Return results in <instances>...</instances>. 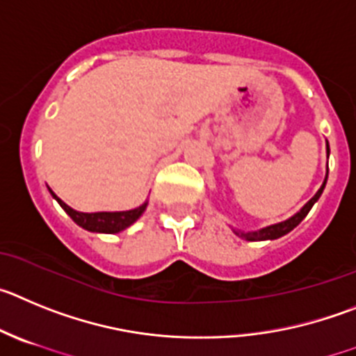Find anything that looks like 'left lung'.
Instances as JSON below:
<instances>
[{
    "mask_svg": "<svg viewBox=\"0 0 356 356\" xmlns=\"http://www.w3.org/2000/svg\"><path fill=\"white\" fill-rule=\"evenodd\" d=\"M330 152V150H328ZM325 184H326V179L325 182H323V186L319 188V191L316 195H314L312 198H310L309 202H307L305 206H303V209L300 211V213L294 214L293 218H289V220H286V222L282 223H277V225H271V227H266V229L262 230H257V232H248V234H243V232H236L238 236H241V238L248 239V241H264V239H277L280 238V236H284V234L291 232V230L294 229V227L298 225V223L302 222L303 218L309 214V211L312 209V206L316 204V200H318L319 197H321L323 190H325Z\"/></svg>",
    "mask_w": 356,
    "mask_h": 356,
    "instance_id": "left-lung-1",
    "label": "left lung"
}]
</instances>
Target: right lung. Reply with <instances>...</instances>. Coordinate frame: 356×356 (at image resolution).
I'll return each mask as SVG.
<instances>
[{
  "label": "right lung",
  "instance_id": "add662e5",
  "mask_svg": "<svg viewBox=\"0 0 356 356\" xmlns=\"http://www.w3.org/2000/svg\"><path fill=\"white\" fill-rule=\"evenodd\" d=\"M51 195L58 200V204L63 207V211H65V213L69 214V216L72 218L79 227L90 230V232H106V234L120 232V230L127 229L131 223L136 222L147 207V204H143V206L136 207V209L118 211V213H79V211H74L72 207L67 206L65 202L60 200L53 191H51Z\"/></svg>",
  "mask_w": 356,
  "mask_h": 356
}]
</instances>
